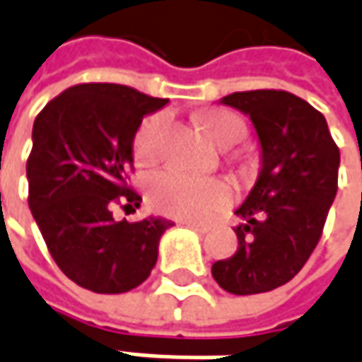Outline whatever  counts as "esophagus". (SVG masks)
<instances>
[{"mask_svg": "<svg viewBox=\"0 0 362 362\" xmlns=\"http://www.w3.org/2000/svg\"><path fill=\"white\" fill-rule=\"evenodd\" d=\"M190 230H196V232H200V234H204V232L210 230V226L208 224H198V222H184Z\"/></svg>", "mask_w": 362, "mask_h": 362, "instance_id": "1", "label": "esophagus"}]
</instances>
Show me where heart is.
I'll return each instance as SVG.
<instances>
[{"instance_id":"obj_1","label":"heart","mask_w":362,"mask_h":362,"mask_svg":"<svg viewBox=\"0 0 362 362\" xmlns=\"http://www.w3.org/2000/svg\"><path fill=\"white\" fill-rule=\"evenodd\" d=\"M164 126V114L144 119L134 138V156L148 164L156 158L158 134ZM202 128L212 142L230 148L244 138V122L232 112L214 110L202 118ZM148 200L158 212L188 222H204L224 210L234 200L230 182L220 178H194L174 170H164L148 178Z\"/></svg>"}]
</instances>
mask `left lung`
Wrapping results in <instances>:
<instances>
[{"label": "left lung", "mask_w": 362, "mask_h": 362, "mask_svg": "<svg viewBox=\"0 0 362 362\" xmlns=\"http://www.w3.org/2000/svg\"><path fill=\"white\" fill-rule=\"evenodd\" d=\"M255 124L260 172L236 208L244 220L238 248L212 264V276L232 294L274 291L294 279L320 240L337 196L341 152L325 116L282 90L234 92L220 100Z\"/></svg>", "instance_id": "1"}]
</instances>
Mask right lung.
Instances as JSON below:
<instances>
[{"label":"right lung","instance_id":"1","mask_svg":"<svg viewBox=\"0 0 362 362\" xmlns=\"http://www.w3.org/2000/svg\"><path fill=\"white\" fill-rule=\"evenodd\" d=\"M168 104L119 83H80L37 114L28 158L30 210L49 255L69 281L100 294L128 293L156 267L174 222L116 220L142 198L128 188L134 136L144 116Z\"/></svg>","mask_w":362,"mask_h":362}]
</instances>
